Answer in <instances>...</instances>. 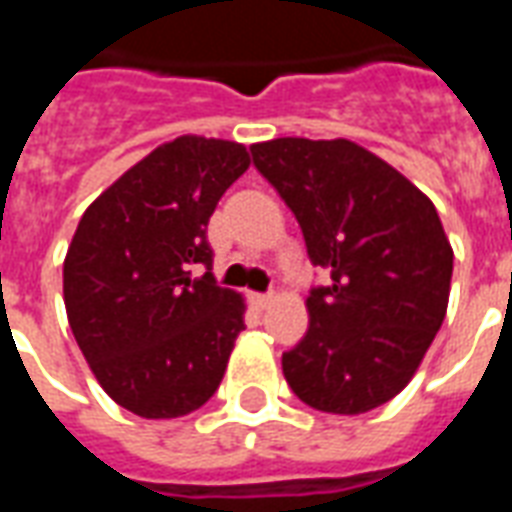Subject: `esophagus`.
<instances>
[{
	"instance_id": "esophagus-1",
	"label": "esophagus",
	"mask_w": 512,
	"mask_h": 512,
	"mask_svg": "<svg viewBox=\"0 0 512 512\" xmlns=\"http://www.w3.org/2000/svg\"><path fill=\"white\" fill-rule=\"evenodd\" d=\"M249 299H252V304H255L257 310H266L268 304H271V296H268V293H252Z\"/></svg>"
}]
</instances>
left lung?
<instances>
[{
    "label": "left lung",
    "mask_w": 512,
    "mask_h": 512,
    "mask_svg": "<svg viewBox=\"0 0 512 512\" xmlns=\"http://www.w3.org/2000/svg\"><path fill=\"white\" fill-rule=\"evenodd\" d=\"M329 279L310 329L282 354L299 400L329 414L384 406L417 373L447 315L452 246L433 202L348 139L282 136L249 147Z\"/></svg>",
    "instance_id": "obj_1"
}]
</instances>
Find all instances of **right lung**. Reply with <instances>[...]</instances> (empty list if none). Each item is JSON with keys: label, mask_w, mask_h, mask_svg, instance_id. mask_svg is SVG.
Masks as SVG:
<instances>
[{"label": "right lung", "mask_w": 512, "mask_h": 512, "mask_svg": "<svg viewBox=\"0 0 512 512\" xmlns=\"http://www.w3.org/2000/svg\"><path fill=\"white\" fill-rule=\"evenodd\" d=\"M249 169L238 142L178 136L158 145L84 211L62 266L68 323L117 406L172 419L222 384L244 299L219 288L205 230ZM209 271L190 279V266Z\"/></svg>", "instance_id": "add662e5"}]
</instances>
